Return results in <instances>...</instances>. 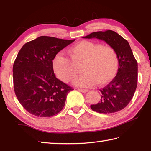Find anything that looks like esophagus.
I'll return each instance as SVG.
<instances>
[{
    "label": "esophagus",
    "mask_w": 151,
    "mask_h": 151,
    "mask_svg": "<svg viewBox=\"0 0 151 151\" xmlns=\"http://www.w3.org/2000/svg\"><path fill=\"white\" fill-rule=\"evenodd\" d=\"M78 90L80 92H81V93H85L86 92L88 91V89H85V88H78Z\"/></svg>",
    "instance_id": "obj_1"
}]
</instances>
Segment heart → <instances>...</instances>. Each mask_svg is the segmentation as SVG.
Returning a JSON list of instances; mask_svg holds the SVG:
<instances>
[{"instance_id": "obj_1", "label": "heart", "mask_w": 151, "mask_h": 151, "mask_svg": "<svg viewBox=\"0 0 151 151\" xmlns=\"http://www.w3.org/2000/svg\"><path fill=\"white\" fill-rule=\"evenodd\" d=\"M70 58L58 54L53 60L56 75L64 82L76 76V65H81L83 75L76 78L77 86L88 87L95 84L104 85L113 80L119 66V58L114 48L90 40H83L70 48Z\"/></svg>"}]
</instances>
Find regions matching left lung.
Returning a JSON list of instances; mask_svg holds the SVG:
<instances>
[{"mask_svg": "<svg viewBox=\"0 0 151 151\" xmlns=\"http://www.w3.org/2000/svg\"><path fill=\"white\" fill-rule=\"evenodd\" d=\"M83 38L104 40L116 50L119 58L116 76L108 85L101 89V101L91 105V109L104 114L121 111L130 103L137 86L138 64L129 42L111 30L92 32Z\"/></svg>", "mask_w": 151, "mask_h": 151, "instance_id": "1", "label": "left lung"}]
</instances>
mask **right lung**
<instances>
[{
	"instance_id": "1",
	"label": "right lung",
	"mask_w": 151,
	"mask_h": 151,
	"mask_svg": "<svg viewBox=\"0 0 151 151\" xmlns=\"http://www.w3.org/2000/svg\"><path fill=\"white\" fill-rule=\"evenodd\" d=\"M75 40L41 36L24 44L18 53L12 68L14 90L29 113L50 117L63 109L73 89L56 77L52 60Z\"/></svg>"
}]
</instances>
